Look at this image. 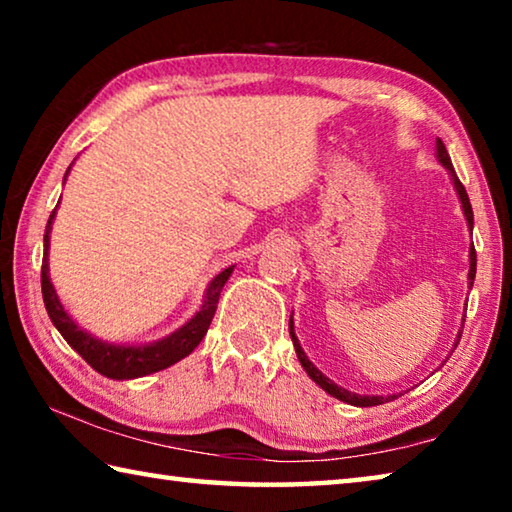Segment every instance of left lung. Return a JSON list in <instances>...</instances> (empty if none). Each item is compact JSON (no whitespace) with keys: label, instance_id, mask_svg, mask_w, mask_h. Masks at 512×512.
Wrapping results in <instances>:
<instances>
[{"label":"left lung","instance_id":"obj_1","mask_svg":"<svg viewBox=\"0 0 512 512\" xmlns=\"http://www.w3.org/2000/svg\"><path fill=\"white\" fill-rule=\"evenodd\" d=\"M436 158H438V162L443 164V167L449 171V176H452V183H454V189H456V194H458V201H461V207H463L467 228H470V235H472L474 214H472L470 198H467L465 187L461 185V180H458V176H456V171H454V167H452V160H449V153H447L445 144H443V140H440V137L436 140ZM474 275H476V250H474V244H472V246H470V273H467V284H470V289H472V284H474ZM463 323H465V316H463ZM289 334H291L293 348H296L300 366L305 368L307 375H309L311 379H314L316 384H318L320 388H323L325 393L336 397V400H341V402H345V404H352V406H361V409H363V406H377V404L393 402V400H397V397L402 395V393H397V395H395V393H393V395H359V393L345 391L343 386L334 384L332 379L325 377L323 372H320V370L314 366V363H311V361L307 359V354H305V350H302V345H300L298 336H296V329H293V316L289 318ZM458 341H461V329H458V336H456V341H454V348L458 345Z\"/></svg>","mask_w":512,"mask_h":512}]
</instances>
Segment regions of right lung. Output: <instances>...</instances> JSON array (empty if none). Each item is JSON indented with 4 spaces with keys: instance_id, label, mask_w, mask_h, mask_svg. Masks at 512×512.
<instances>
[{
    "instance_id": "1",
    "label": "right lung",
    "mask_w": 512,
    "mask_h": 512,
    "mask_svg": "<svg viewBox=\"0 0 512 512\" xmlns=\"http://www.w3.org/2000/svg\"><path fill=\"white\" fill-rule=\"evenodd\" d=\"M72 164H69V169H72ZM69 169H67V173H69ZM67 173H65V178H67ZM56 210H58V205H56ZM56 210L51 212L49 221H47L45 255H42L40 282H42V300H45L47 314L51 318V323H54V327L60 332V336H63V339L72 345V348L79 352L94 370L101 372L103 377L119 379V381L151 375V372L169 368V366H173V363H178L180 359H185L187 354H192L196 345L201 343L203 336L207 334V327H210L214 311H216V302H219L221 291L225 287V282H228V277L232 275V271H235V266L223 268V271L216 275L210 284H207L201 309H198L183 327H178L176 332L164 336V339L153 341V343H140V345L101 341L94 334H90L88 329H83L72 316L67 314V309L63 307V302H60L54 284H51L49 232H51V225H54V219H56Z\"/></svg>"
}]
</instances>
